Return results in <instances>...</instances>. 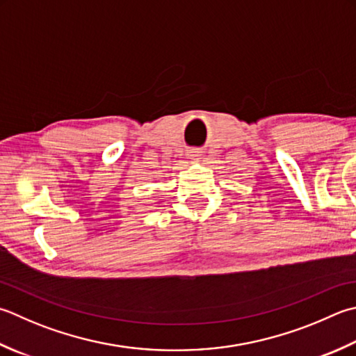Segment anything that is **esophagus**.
Returning a JSON list of instances; mask_svg holds the SVG:
<instances>
[{"mask_svg":"<svg viewBox=\"0 0 356 356\" xmlns=\"http://www.w3.org/2000/svg\"><path fill=\"white\" fill-rule=\"evenodd\" d=\"M190 159H193V160L200 159V152L199 151H190Z\"/></svg>","mask_w":356,"mask_h":356,"instance_id":"esophagus-1","label":"esophagus"}]
</instances>
